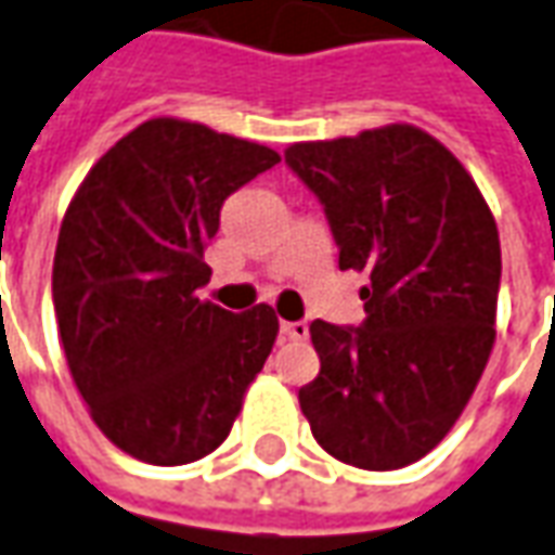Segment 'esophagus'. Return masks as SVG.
Returning a JSON list of instances; mask_svg holds the SVG:
<instances>
[{"mask_svg":"<svg viewBox=\"0 0 555 555\" xmlns=\"http://www.w3.org/2000/svg\"><path fill=\"white\" fill-rule=\"evenodd\" d=\"M279 331H282V337H288V340H307L309 337L307 322H282Z\"/></svg>","mask_w":555,"mask_h":555,"instance_id":"34e87169","label":"esophagus"}]
</instances>
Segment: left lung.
Wrapping results in <instances>:
<instances>
[{
  "instance_id": "left-lung-1",
  "label": "left lung",
  "mask_w": 555,
  "mask_h": 555,
  "mask_svg": "<svg viewBox=\"0 0 555 555\" xmlns=\"http://www.w3.org/2000/svg\"><path fill=\"white\" fill-rule=\"evenodd\" d=\"M285 164L322 203L340 270L371 279L361 325H309L322 371L300 410L346 465H413L462 416L492 352L495 218L467 169L410 124L300 142Z\"/></svg>"
}]
</instances>
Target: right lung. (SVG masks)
I'll list each match as a JSON object with an SVG mask.
<instances>
[{"instance_id":"right-lung-1","label":"right lung","mask_w":555,"mask_h":555,"mask_svg":"<svg viewBox=\"0 0 555 555\" xmlns=\"http://www.w3.org/2000/svg\"><path fill=\"white\" fill-rule=\"evenodd\" d=\"M258 142L154 118L108 149L66 209L54 312L72 379L118 450L188 465L224 443L279 334L273 309L199 300L224 199L276 167Z\"/></svg>"}]
</instances>
